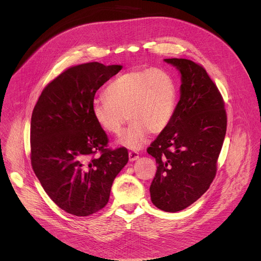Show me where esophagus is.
Returning a JSON list of instances; mask_svg holds the SVG:
<instances>
[{
	"label": "esophagus",
	"instance_id": "esophagus-1",
	"mask_svg": "<svg viewBox=\"0 0 261 261\" xmlns=\"http://www.w3.org/2000/svg\"><path fill=\"white\" fill-rule=\"evenodd\" d=\"M138 158H139V154H138L137 152H135V151L129 152V160H130L131 162H133V161L137 160Z\"/></svg>",
	"mask_w": 261,
	"mask_h": 261
}]
</instances>
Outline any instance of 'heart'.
Segmentation results:
<instances>
[{"instance_id":"1","label":"heart","mask_w":261,"mask_h":261,"mask_svg":"<svg viewBox=\"0 0 261 261\" xmlns=\"http://www.w3.org/2000/svg\"><path fill=\"white\" fill-rule=\"evenodd\" d=\"M95 99L91 113L105 132L118 135L130 121L119 143L133 150L140 148L148 134L158 135L170 124L177 101L175 82L161 69H133L113 82Z\"/></svg>"}]
</instances>
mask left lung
I'll return each instance as SVG.
<instances>
[{"instance_id":"left-lung-1","label":"left lung","mask_w":261,"mask_h":261,"mask_svg":"<svg viewBox=\"0 0 261 261\" xmlns=\"http://www.w3.org/2000/svg\"><path fill=\"white\" fill-rule=\"evenodd\" d=\"M180 74L179 100L168 127L147 147L156 159L152 202L169 213L191 205L213 181L226 134L224 102L206 71L186 59H164Z\"/></svg>"}]
</instances>
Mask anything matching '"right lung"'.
I'll use <instances>...</instances> for the list:
<instances>
[{"instance_id":"1","label":"right lung","mask_w":261,"mask_h":261,"mask_svg":"<svg viewBox=\"0 0 261 261\" xmlns=\"http://www.w3.org/2000/svg\"><path fill=\"white\" fill-rule=\"evenodd\" d=\"M122 68L98 62L71 67L46 86L33 110V170L50 199L74 216L107 204L114 179L129 160L125 147L105 148L107 135L91 113L96 92Z\"/></svg>"}]
</instances>
